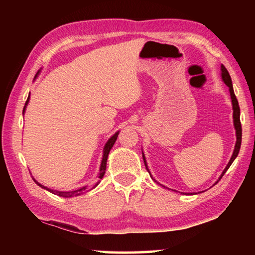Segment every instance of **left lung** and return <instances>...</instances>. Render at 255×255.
I'll use <instances>...</instances> for the list:
<instances>
[{
  "instance_id": "1",
  "label": "left lung",
  "mask_w": 255,
  "mask_h": 255,
  "mask_svg": "<svg viewBox=\"0 0 255 255\" xmlns=\"http://www.w3.org/2000/svg\"><path fill=\"white\" fill-rule=\"evenodd\" d=\"M221 76H222V80L224 83H225L228 89H230V94H231V99H232V106H233V123H234V128H235V133H236V143H235V147H234V150H233V154H232V157L230 159V162H228V164L226 165L225 169H224L223 173L221 174V176H219L218 180L216 181V182L214 183V185L216 183H218V181L221 180L223 178V175L226 173V171L230 169V166L232 165V163L234 162V159L237 157V155H239V152H240V148H241V143H242V126H241V120H240V106H239V102H237V99L235 97V93H234V90H233V84H232V79L230 76V73L227 72L226 67L223 65L221 66ZM143 159H144V163H145V166H146V170L148 171V173L150 175V172L148 170V166H147V162H146V158H145V155L143 153ZM152 176V175H150ZM152 179L155 180L153 176ZM156 182V181H155ZM164 187V185H163ZM183 193V192H181ZM200 193V192H198ZM185 195H197V193L195 192H191V193H185Z\"/></svg>"
}]
</instances>
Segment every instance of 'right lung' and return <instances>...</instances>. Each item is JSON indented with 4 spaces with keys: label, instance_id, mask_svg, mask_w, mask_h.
I'll return each mask as SVG.
<instances>
[{
    "label": "right lung",
    "instance_id": "1",
    "mask_svg": "<svg viewBox=\"0 0 255 255\" xmlns=\"http://www.w3.org/2000/svg\"><path fill=\"white\" fill-rule=\"evenodd\" d=\"M39 73H40V71H38V73L36 74V77H37L38 75H39ZM36 77H34V79H36ZM29 100H30V94H29V97H28V99H27V102H25L24 108H23V115H24V112H25V109H27V106H28V103H29ZM118 135H119V130H118L117 132H115L114 135H112V136L109 138V139H108V141H107L106 145H105V147H103V155H102V161H101V164H100V171H99V174H98L99 181H98V182H97L96 184L93 185V187H90V188H89V187H83V188H80V189H77V190H73V191H58V190H54V189H50V188L45 187V185H42L41 183L38 182L37 180L33 179V181H34V182H36L38 185H39L40 188L45 189V190H47V191H49V192H51V193H54V195H56V196H59V197H63V198H71V197L80 196V195H82V193L90 191V190L94 189L99 183H100V180L103 178V175H105L106 169H107L108 155H109L110 150H111V148H112V146H114V144L116 143V140H117Z\"/></svg>",
    "mask_w": 255,
    "mask_h": 255
}]
</instances>
